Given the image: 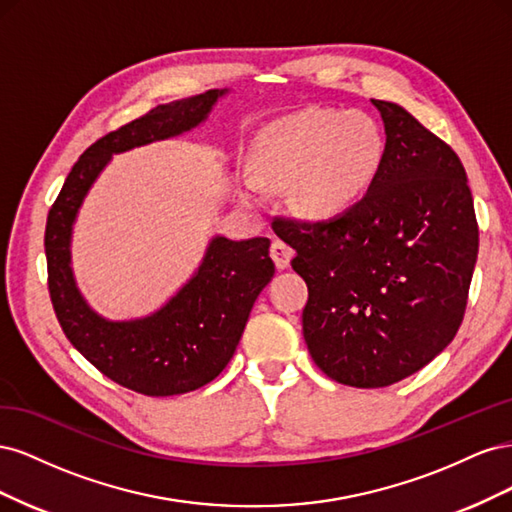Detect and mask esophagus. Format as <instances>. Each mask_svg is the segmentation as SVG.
Instances as JSON below:
<instances>
[{"label": "esophagus", "instance_id": "34e87169", "mask_svg": "<svg viewBox=\"0 0 512 512\" xmlns=\"http://www.w3.org/2000/svg\"><path fill=\"white\" fill-rule=\"evenodd\" d=\"M271 258H273L277 269H286L290 265V258H292V247L286 245L284 241H273L271 243Z\"/></svg>", "mask_w": 512, "mask_h": 512}]
</instances>
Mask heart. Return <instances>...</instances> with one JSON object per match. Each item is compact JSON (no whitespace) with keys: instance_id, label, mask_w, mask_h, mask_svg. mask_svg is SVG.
Here are the masks:
<instances>
[{"instance_id":"obj_1","label":"heart","mask_w":512,"mask_h":512,"mask_svg":"<svg viewBox=\"0 0 512 512\" xmlns=\"http://www.w3.org/2000/svg\"><path fill=\"white\" fill-rule=\"evenodd\" d=\"M384 149V132L369 113L305 108L271 121L258 134V173L243 177V194L258 200L265 181L288 185V205L303 218H333L371 188Z\"/></svg>"}]
</instances>
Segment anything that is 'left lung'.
<instances>
[{"mask_svg":"<svg viewBox=\"0 0 512 512\" xmlns=\"http://www.w3.org/2000/svg\"><path fill=\"white\" fill-rule=\"evenodd\" d=\"M371 104L386 149L367 194L333 220L273 222L307 284V350L329 378L356 389L404 380L453 342L478 254L457 153L404 106Z\"/></svg>","mask_w":512,"mask_h":512,"instance_id":"1","label":"left lung"}]
</instances>
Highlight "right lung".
<instances>
[{"mask_svg":"<svg viewBox=\"0 0 512 512\" xmlns=\"http://www.w3.org/2000/svg\"><path fill=\"white\" fill-rule=\"evenodd\" d=\"M228 89L160 104L91 145L70 170L44 232L49 292L70 344L106 378L149 397L190 393L222 374L254 301L275 273L267 237H213L194 275L156 312L111 320L85 301L72 271V230L83 200L115 153L190 132Z\"/></svg>","mask_w":512,"mask_h":512,"instance_id":"right-lung-1","label":"right lung"}]
</instances>
